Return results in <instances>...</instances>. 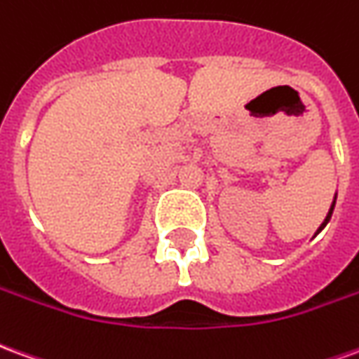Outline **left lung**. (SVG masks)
<instances>
[{
  "mask_svg": "<svg viewBox=\"0 0 359 359\" xmlns=\"http://www.w3.org/2000/svg\"><path fill=\"white\" fill-rule=\"evenodd\" d=\"M334 203H337V194H334V200H332L331 208H329V213H327V217L323 219V223H321V225H319V229H317V233H316V234H319V233H321V231H323L325 226H327V223H329V221H331L332 210H334Z\"/></svg>",
  "mask_w": 359,
  "mask_h": 359,
  "instance_id": "obj_1",
  "label": "left lung"
}]
</instances>
